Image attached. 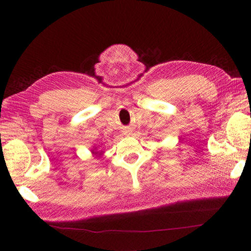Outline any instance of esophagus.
Wrapping results in <instances>:
<instances>
[{
  "label": "esophagus",
  "mask_w": 251,
  "mask_h": 251,
  "mask_svg": "<svg viewBox=\"0 0 251 251\" xmlns=\"http://www.w3.org/2000/svg\"><path fill=\"white\" fill-rule=\"evenodd\" d=\"M132 132V129L131 128H126L125 129V134H127V135H130Z\"/></svg>",
  "instance_id": "obj_1"
}]
</instances>
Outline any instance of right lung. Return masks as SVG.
I'll return each mask as SVG.
<instances>
[{
	"label": "right lung",
	"instance_id": "obj_1",
	"mask_svg": "<svg viewBox=\"0 0 251 251\" xmlns=\"http://www.w3.org/2000/svg\"><path fill=\"white\" fill-rule=\"evenodd\" d=\"M95 154H99V155H100V153H99V152H97V153H95Z\"/></svg>",
	"mask_w": 251,
	"mask_h": 251
}]
</instances>
